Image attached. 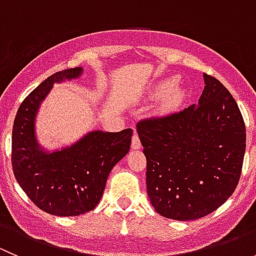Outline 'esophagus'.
<instances>
[{
	"instance_id": "1",
	"label": "esophagus",
	"mask_w": 256,
	"mask_h": 256,
	"mask_svg": "<svg viewBox=\"0 0 256 256\" xmlns=\"http://www.w3.org/2000/svg\"><path fill=\"white\" fill-rule=\"evenodd\" d=\"M131 147H132V150H140L141 148V141L140 138H138V132H134L132 135V141H131Z\"/></svg>"
}]
</instances>
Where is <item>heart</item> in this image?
<instances>
[{"mask_svg": "<svg viewBox=\"0 0 256 256\" xmlns=\"http://www.w3.org/2000/svg\"><path fill=\"white\" fill-rule=\"evenodd\" d=\"M177 80L170 78L162 80L152 89V96L161 98L158 102V112L170 114L182 105L187 96V90L183 86H176Z\"/></svg>", "mask_w": 256, "mask_h": 256, "instance_id": "heart-1", "label": "heart"}]
</instances>
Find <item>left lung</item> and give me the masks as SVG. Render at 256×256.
I'll return each mask as SVG.
<instances>
[{
	"mask_svg": "<svg viewBox=\"0 0 256 256\" xmlns=\"http://www.w3.org/2000/svg\"><path fill=\"white\" fill-rule=\"evenodd\" d=\"M203 79L198 104L136 126L150 202L174 220H194L220 207L242 174L246 135L238 104L219 80Z\"/></svg>",
	"mask_w": 256,
	"mask_h": 256,
	"instance_id": "left-lung-1",
	"label": "left lung"
}]
</instances>
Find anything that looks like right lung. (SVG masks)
<instances>
[{"label": "right lung", "mask_w": 256, "mask_h": 256, "mask_svg": "<svg viewBox=\"0 0 256 256\" xmlns=\"http://www.w3.org/2000/svg\"><path fill=\"white\" fill-rule=\"evenodd\" d=\"M82 66H76L40 82L20 104L12 130V168L18 184L38 208L58 216H80L96 207L132 138L131 128L94 130L60 148L48 150L38 142L37 115L53 85L82 78Z\"/></svg>", "instance_id": "right-lung-1"}]
</instances>
